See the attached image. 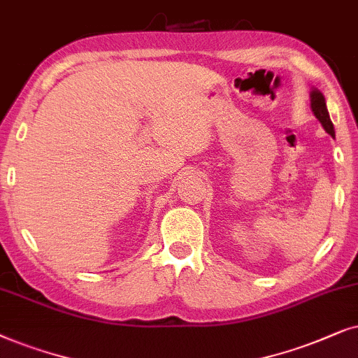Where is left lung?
<instances>
[{
  "label": "left lung",
  "instance_id": "left-lung-1",
  "mask_svg": "<svg viewBox=\"0 0 358 358\" xmlns=\"http://www.w3.org/2000/svg\"><path fill=\"white\" fill-rule=\"evenodd\" d=\"M309 99H311V109H313L314 116H316L317 121L321 122L324 131H326L329 136L336 137L334 124H332L331 117H329V111H327V106H326V98H324V94L319 92L317 88H313L311 92H309Z\"/></svg>",
  "mask_w": 358,
  "mask_h": 358
}]
</instances>
